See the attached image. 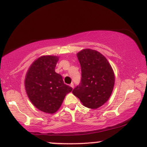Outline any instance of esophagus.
Here are the masks:
<instances>
[{"label":"esophagus","mask_w":147,"mask_h":147,"mask_svg":"<svg viewBox=\"0 0 147 147\" xmlns=\"http://www.w3.org/2000/svg\"><path fill=\"white\" fill-rule=\"evenodd\" d=\"M70 86L72 88H74V84H73V83H71V84H70Z\"/></svg>","instance_id":"34e87169"}]
</instances>
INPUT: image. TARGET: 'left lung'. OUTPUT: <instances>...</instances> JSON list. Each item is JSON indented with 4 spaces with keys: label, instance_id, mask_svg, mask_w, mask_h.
<instances>
[{
    "label": "left lung",
    "instance_id": "obj_1",
    "mask_svg": "<svg viewBox=\"0 0 147 147\" xmlns=\"http://www.w3.org/2000/svg\"><path fill=\"white\" fill-rule=\"evenodd\" d=\"M77 56L82 69V79L72 93L86 107L97 109L111 97L115 84L114 72L106 57L96 50L84 49Z\"/></svg>",
    "mask_w": 147,
    "mask_h": 147
}]
</instances>
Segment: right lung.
I'll return each mask as SVG.
<instances>
[{
	"mask_svg": "<svg viewBox=\"0 0 147 147\" xmlns=\"http://www.w3.org/2000/svg\"><path fill=\"white\" fill-rule=\"evenodd\" d=\"M59 57L42 56L30 65L25 79L30 100L38 110L52 114L61 106L72 87L64 84L62 76L55 72Z\"/></svg>",
	"mask_w": 147,
	"mask_h": 147,
	"instance_id": "1",
	"label": "right lung"
}]
</instances>
